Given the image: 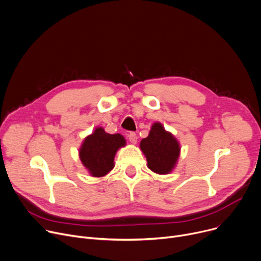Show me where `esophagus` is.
<instances>
[{
    "label": "esophagus",
    "instance_id": "34e87169",
    "mask_svg": "<svg viewBox=\"0 0 261 261\" xmlns=\"http://www.w3.org/2000/svg\"><path fill=\"white\" fill-rule=\"evenodd\" d=\"M137 139H138V137H137V135H136L135 133H129V135H128V140H129L130 143L136 144V143H137Z\"/></svg>",
    "mask_w": 261,
    "mask_h": 261
}]
</instances>
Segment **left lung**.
I'll list each match as a JSON object with an SVG mask.
<instances>
[{
  "label": "left lung",
  "instance_id": "obj_1",
  "mask_svg": "<svg viewBox=\"0 0 261 261\" xmlns=\"http://www.w3.org/2000/svg\"><path fill=\"white\" fill-rule=\"evenodd\" d=\"M140 148L146 156L148 168L159 174L172 171L181 150L177 140L159 122L153 123L149 135L141 140Z\"/></svg>",
  "mask_w": 261,
  "mask_h": 261
}]
</instances>
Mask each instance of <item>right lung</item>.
<instances>
[{
  "label": "right lung",
  "mask_w": 261,
  "mask_h": 261,
  "mask_svg": "<svg viewBox=\"0 0 261 261\" xmlns=\"http://www.w3.org/2000/svg\"><path fill=\"white\" fill-rule=\"evenodd\" d=\"M125 144L122 135H111L102 127H96L94 133L84 140L79 149L80 161L92 176H103L114 168L115 154Z\"/></svg>",
  "instance_id": "obj_1"
}]
</instances>
